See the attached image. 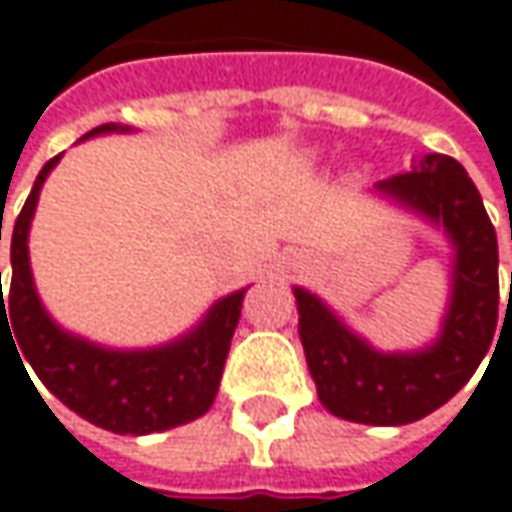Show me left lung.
Returning a JSON list of instances; mask_svg holds the SVG:
<instances>
[{
  "label": "left lung",
  "instance_id": "8db88e82",
  "mask_svg": "<svg viewBox=\"0 0 512 512\" xmlns=\"http://www.w3.org/2000/svg\"><path fill=\"white\" fill-rule=\"evenodd\" d=\"M378 189L444 226L456 246L453 298L441 338L424 352L381 355L306 289H295L298 332L326 410L358 424L401 427L447 404L473 378L493 344L499 243L476 183L447 154L415 160L412 171L381 180Z\"/></svg>",
  "mask_w": 512,
  "mask_h": 512
}]
</instances>
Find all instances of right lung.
<instances>
[{
	"label": "right lung",
	"instance_id": "obj_1",
	"mask_svg": "<svg viewBox=\"0 0 512 512\" xmlns=\"http://www.w3.org/2000/svg\"><path fill=\"white\" fill-rule=\"evenodd\" d=\"M117 128L120 125L105 123L88 131L85 137L117 131ZM56 163L59 154L42 166L34 189L13 223V275L8 295H2L0 272V352L2 329L8 326L5 335H11L19 364L28 361L36 378L68 410H74L102 430L120 435H145L171 430L177 424H189L203 412H209L214 404L246 289L217 300L206 321L191 335L148 352H114L62 332L45 315L42 303L36 298L31 263H28L31 217L39 200V189Z\"/></svg>",
	"mask_w": 512,
	"mask_h": 512
}]
</instances>
